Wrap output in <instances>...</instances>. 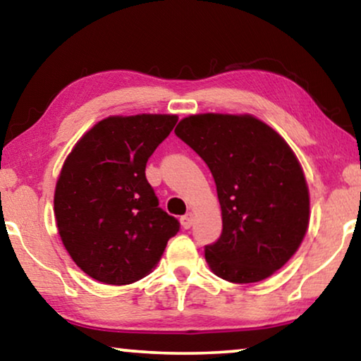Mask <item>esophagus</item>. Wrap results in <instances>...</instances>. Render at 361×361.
<instances>
[{"label": "esophagus", "mask_w": 361, "mask_h": 361, "mask_svg": "<svg viewBox=\"0 0 361 361\" xmlns=\"http://www.w3.org/2000/svg\"><path fill=\"white\" fill-rule=\"evenodd\" d=\"M180 224H182V226H184L185 230H189L190 226H192V224H194V215H192L190 212H189V214H185V215L180 219Z\"/></svg>", "instance_id": "1"}]
</instances>
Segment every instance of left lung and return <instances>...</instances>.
<instances>
[{"label": "left lung", "mask_w": 361, "mask_h": 361, "mask_svg": "<svg viewBox=\"0 0 361 361\" xmlns=\"http://www.w3.org/2000/svg\"><path fill=\"white\" fill-rule=\"evenodd\" d=\"M177 137L214 176L220 238L205 246L219 278L258 283L288 263L307 231L309 189L288 142L251 115L204 113L180 120Z\"/></svg>", "instance_id": "obj_1"}]
</instances>
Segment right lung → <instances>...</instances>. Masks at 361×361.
Segmentation results:
<instances>
[{"label": "right lung", "mask_w": 361, "mask_h": 361, "mask_svg": "<svg viewBox=\"0 0 361 361\" xmlns=\"http://www.w3.org/2000/svg\"><path fill=\"white\" fill-rule=\"evenodd\" d=\"M176 123V115L108 116L63 162L54 214L63 246L90 278L113 286L140 281L179 231L145 172Z\"/></svg>", "instance_id": "obj_1"}]
</instances>
